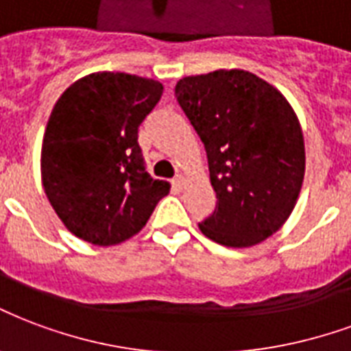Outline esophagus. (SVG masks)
<instances>
[{"instance_id":"34e87169","label":"esophagus","mask_w":351,"mask_h":351,"mask_svg":"<svg viewBox=\"0 0 351 351\" xmlns=\"http://www.w3.org/2000/svg\"><path fill=\"white\" fill-rule=\"evenodd\" d=\"M173 186H175V188H182L184 186V176L182 175H176L175 178H173Z\"/></svg>"}]
</instances>
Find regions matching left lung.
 Returning a JSON list of instances; mask_svg holds the SVG:
<instances>
[{
    "mask_svg": "<svg viewBox=\"0 0 351 351\" xmlns=\"http://www.w3.org/2000/svg\"><path fill=\"white\" fill-rule=\"evenodd\" d=\"M175 96L204 143L214 214L201 232L227 247H251L292 214L305 175V145L287 98L245 70L182 77Z\"/></svg>",
    "mask_w": 351,
    "mask_h": 351,
    "instance_id": "obj_1",
    "label": "left lung"
}]
</instances>
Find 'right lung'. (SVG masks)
I'll return each instance as SVG.
<instances>
[{
	"mask_svg": "<svg viewBox=\"0 0 351 351\" xmlns=\"http://www.w3.org/2000/svg\"><path fill=\"white\" fill-rule=\"evenodd\" d=\"M163 85L96 72L64 90L44 132L40 173L48 201L72 234L115 245L141 230L169 182L145 171L137 130Z\"/></svg>",
	"mask_w": 351,
	"mask_h": 351,
	"instance_id": "obj_1",
	"label": "right lung"
}]
</instances>
